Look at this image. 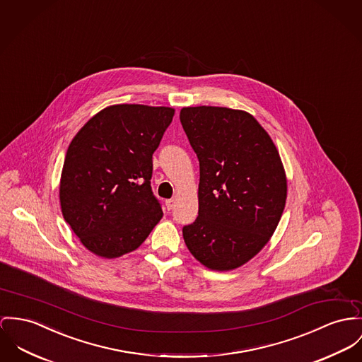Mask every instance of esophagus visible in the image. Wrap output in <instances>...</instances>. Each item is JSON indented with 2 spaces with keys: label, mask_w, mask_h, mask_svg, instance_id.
<instances>
[{
  "label": "esophagus",
  "mask_w": 362,
  "mask_h": 362,
  "mask_svg": "<svg viewBox=\"0 0 362 362\" xmlns=\"http://www.w3.org/2000/svg\"><path fill=\"white\" fill-rule=\"evenodd\" d=\"M165 206H167L168 211L173 209V206H175V199H167V201H165Z\"/></svg>",
  "instance_id": "34e87169"
}]
</instances>
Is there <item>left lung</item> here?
Wrapping results in <instances>:
<instances>
[{
	"label": "left lung",
	"instance_id": "obj_1",
	"mask_svg": "<svg viewBox=\"0 0 362 362\" xmlns=\"http://www.w3.org/2000/svg\"><path fill=\"white\" fill-rule=\"evenodd\" d=\"M180 122L199 161L198 218L183 227L195 259L209 270L248 263L274 234L288 183L279 150L244 110L197 106Z\"/></svg>",
	"mask_w": 362,
	"mask_h": 362
}]
</instances>
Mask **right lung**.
Returning <instances> with one entry per match:
<instances>
[{"label": "right lung", "mask_w": 362, "mask_h": 362, "mask_svg": "<svg viewBox=\"0 0 362 362\" xmlns=\"http://www.w3.org/2000/svg\"><path fill=\"white\" fill-rule=\"evenodd\" d=\"M175 109L112 105L73 138L60 175L64 221L86 250L115 259L138 250L163 218L153 195V153Z\"/></svg>", "instance_id": "right-lung-1"}]
</instances>
